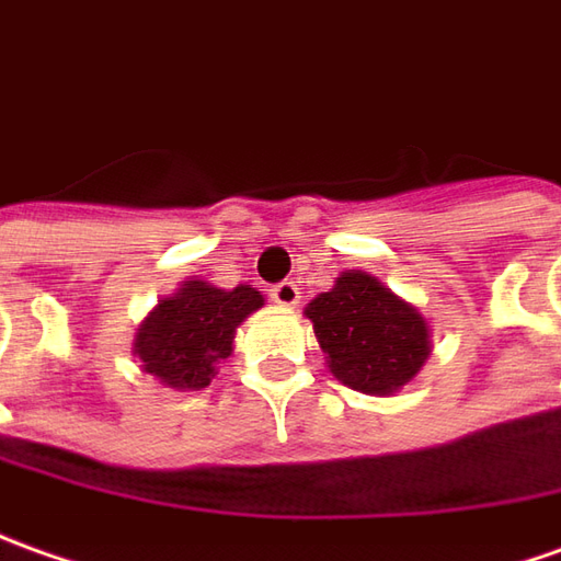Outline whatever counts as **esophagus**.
Listing matches in <instances>:
<instances>
[{
	"label": "esophagus",
	"mask_w": 561,
	"mask_h": 561,
	"mask_svg": "<svg viewBox=\"0 0 561 561\" xmlns=\"http://www.w3.org/2000/svg\"><path fill=\"white\" fill-rule=\"evenodd\" d=\"M270 297L279 304V307H295L297 304V297H300V291H297V285L295 282H276L273 288H270Z\"/></svg>",
	"instance_id": "esophagus-1"
}]
</instances>
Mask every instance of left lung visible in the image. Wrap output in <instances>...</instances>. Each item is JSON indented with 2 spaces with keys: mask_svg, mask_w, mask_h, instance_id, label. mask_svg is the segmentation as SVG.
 <instances>
[{
  "mask_svg": "<svg viewBox=\"0 0 561 561\" xmlns=\"http://www.w3.org/2000/svg\"><path fill=\"white\" fill-rule=\"evenodd\" d=\"M307 319L331 375L350 390L387 396L405 387L430 356L424 316L362 270L316 297Z\"/></svg>",
  "mask_w": 561,
  "mask_h": 561,
  "instance_id": "1",
  "label": "left lung"
}]
</instances>
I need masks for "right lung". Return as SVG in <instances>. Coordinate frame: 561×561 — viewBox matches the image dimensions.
<instances>
[{
  "label": "right lung",
  "instance_id": "obj_1",
  "mask_svg": "<svg viewBox=\"0 0 561 561\" xmlns=\"http://www.w3.org/2000/svg\"><path fill=\"white\" fill-rule=\"evenodd\" d=\"M257 307H264V297L251 285L224 291L202 279L186 282L137 329V359L147 375L174 390H202L232 353L236 325Z\"/></svg>",
  "mask_w": 561,
  "mask_h": 561
}]
</instances>
